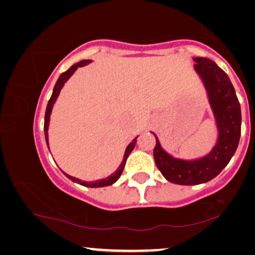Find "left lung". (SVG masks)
<instances>
[{
	"label": "left lung",
	"mask_w": 255,
	"mask_h": 255,
	"mask_svg": "<svg viewBox=\"0 0 255 255\" xmlns=\"http://www.w3.org/2000/svg\"><path fill=\"white\" fill-rule=\"evenodd\" d=\"M195 70L200 74L209 95L216 116L220 138L209 155L198 160L174 159L162 149L158 138L153 158L158 170L170 182L178 185H199L214 179L235 155L242 130V111L234 85L228 75L214 61L195 57Z\"/></svg>",
	"instance_id": "1"
}]
</instances>
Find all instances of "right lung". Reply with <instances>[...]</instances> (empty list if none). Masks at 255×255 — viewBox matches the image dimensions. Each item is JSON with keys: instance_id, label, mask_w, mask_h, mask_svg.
Wrapping results in <instances>:
<instances>
[{"instance_id": "add662e5", "label": "right lung", "mask_w": 255, "mask_h": 255, "mask_svg": "<svg viewBox=\"0 0 255 255\" xmlns=\"http://www.w3.org/2000/svg\"><path fill=\"white\" fill-rule=\"evenodd\" d=\"M90 61L89 60H84V61H81V62H78L76 64H74L73 67H70L69 69H68L67 71H64V73H62L60 75L59 80H57L55 87H54V90H53V93H52V97L51 99L48 100V104H47V109H46V113H45V124H44V130H45V137H46V143H47L48 145V124H49V116H51V112H52V107H53V104L55 103V100L57 98V96H59V93L61 91V89H62L63 84L66 83V82L68 81V78H69L71 75H73L75 73V70L77 69V68L80 67H83L85 66V64H88ZM136 144V138L132 141L130 144L128 145V148L126 149V152H125V157H124V162L121 163L120 167L118 168V171L116 172V173L110 175L109 178L106 179H103V180H98V181H92V182H87V181H82L80 180V179H76L74 177H70V175L66 174L68 178L70 179V180H73L75 182H77V184H81L83 186H87V187H104V186H110L112 185L116 182L118 179H119V177L121 175V173H123L124 171V167H125V164H126V159L127 157L129 156V153H130L132 151V149H134V146ZM49 149V148H48Z\"/></svg>"}]
</instances>
